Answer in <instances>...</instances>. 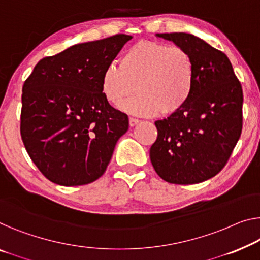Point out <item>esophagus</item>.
I'll return each mask as SVG.
<instances>
[{"instance_id": "34e87169", "label": "esophagus", "mask_w": 260, "mask_h": 260, "mask_svg": "<svg viewBox=\"0 0 260 260\" xmlns=\"http://www.w3.org/2000/svg\"><path fill=\"white\" fill-rule=\"evenodd\" d=\"M139 122H140V120H139V119L129 118V126H131V127H134L135 125H138Z\"/></svg>"}]
</instances>
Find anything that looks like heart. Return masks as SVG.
Here are the masks:
<instances>
[{
	"label": "heart",
	"mask_w": 260,
	"mask_h": 260,
	"mask_svg": "<svg viewBox=\"0 0 260 260\" xmlns=\"http://www.w3.org/2000/svg\"><path fill=\"white\" fill-rule=\"evenodd\" d=\"M195 67L181 46L140 42L120 58V65H107L102 76V92L111 105L120 107L135 92L138 95L122 110L140 117L172 114L188 102Z\"/></svg>",
	"instance_id": "obj_1"
}]
</instances>
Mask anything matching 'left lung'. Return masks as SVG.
Returning a JSON list of instances; mask_svg holds the SVG:
<instances>
[{
	"label": "left lung",
	"instance_id": "left-lung-1",
	"mask_svg": "<svg viewBox=\"0 0 260 260\" xmlns=\"http://www.w3.org/2000/svg\"><path fill=\"white\" fill-rule=\"evenodd\" d=\"M190 53L195 67L188 102L155 121L152 165L162 180L193 184L214 177L229 160L243 127V90L225 53L185 32L156 34Z\"/></svg>",
	"mask_w": 260,
	"mask_h": 260
}]
</instances>
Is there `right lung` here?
Segmentation results:
<instances>
[{
	"instance_id": "obj_1",
	"label": "right lung",
	"mask_w": 260,
	"mask_h": 260,
	"mask_svg": "<svg viewBox=\"0 0 260 260\" xmlns=\"http://www.w3.org/2000/svg\"><path fill=\"white\" fill-rule=\"evenodd\" d=\"M132 36L76 44L38 61L22 93L21 137L41 173L65 187L98 180L128 117L108 104L102 76Z\"/></svg>"
}]
</instances>
